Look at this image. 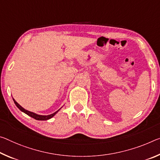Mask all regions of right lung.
I'll return each instance as SVG.
<instances>
[{"label": "right lung", "mask_w": 160, "mask_h": 160, "mask_svg": "<svg viewBox=\"0 0 160 160\" xmlns=\"http://www.w3.org/2000/svg\"><path fill=\"white\" fill-rule=\"evenodd\" d=\"M12 100H13L14 103L16 104V105L17 106V108H18L20 110L22 111V112H23L24 113H25V114H26V115H28V116L31 117V118L35 119V120H49V119L52 118L53 116H55V115H56V113L58 112V111H59V110H60V109H59V110H58V111H56V112H54V113L51 114V115H38V114H36V113H34V112H30V111H28V110H25V109H24L23 108L21 107V106L18 103V102H16V101L14 100L13 98H12Z\"/></svg>", "instance_id": "right-lung-1"}]
</instances>
